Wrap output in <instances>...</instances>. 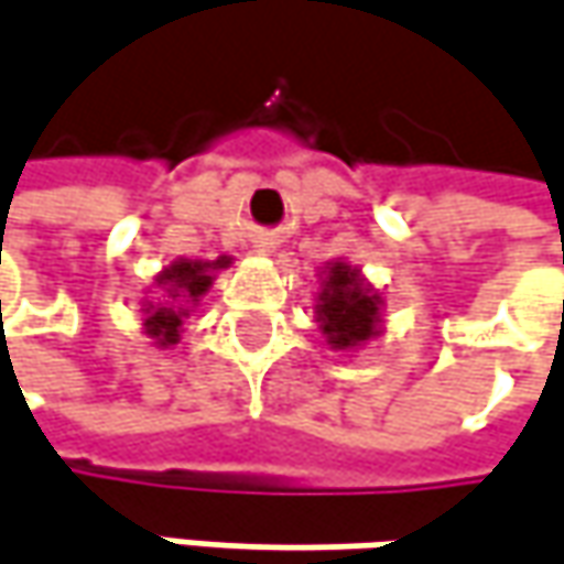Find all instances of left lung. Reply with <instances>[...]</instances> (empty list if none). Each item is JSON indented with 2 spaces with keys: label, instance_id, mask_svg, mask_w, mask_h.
Returning a JSON list of instances; mask_svg holds the SVG:
<instances>
[{
  "label": "left lung",
  "instance_id": "8db88e82",
  "mask_svg": "<svg viewBox=\"0 0 564 564\" xmlns=\"http://www.w3.org/2000/svg\"><path fill=\"white\" fill-rule=\"evenodd\" d=\"M380 295L361 279V272L343 260L326 263L324 282L317 292V324L324 329L329 349L352 352L380 333Z\"/></svg>",
  "mask_w": 564,
  "mask_h": 564
}]
</instances>
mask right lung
<instances>
[{"label":"right lung","mask_w":564,"mask_h":564,"mask_svg":"<svg viewBox=\"0 0 564 564\" xmlns=\"http://www.w3.org/2000/svg\"><path fill=\"white\" fill-rule=\"evenodd\" d=\"M231 263L228 257L218 260H174L164 272H158V285L164 289L167 301H149L145 311V336L155 339L158 349H171L181 343V329L189 317V304H199V297L209 292L212 279L218 269Z\"/></svg>","instance_id":"right-lung-1"}]
</instances>
